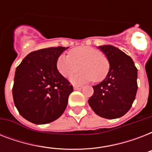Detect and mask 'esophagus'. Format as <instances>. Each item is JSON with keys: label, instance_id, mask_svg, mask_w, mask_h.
Returning <instances> with one entry per match:
<instances>
[{"label": "esophagus", "instance_id": "obj_1", "mask_svg": "<svg viewBox=\"0 0 152 152\" xmlns=\"http://www.w3.org/2000/svg\"><path fill=\"white\" fill-rule=\"evenodd\" d=\"M83 88V86H80V85H74L73 86L74 90H80V89H82Z\"/></svg>", "mask_w": 152, "mask_h": 152}]
</instances>
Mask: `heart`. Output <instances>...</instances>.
I'll return each instance as SVG.
<instances>
[{"label":"heart","mask_w":152,"mask_h":152,"mask_svg":"<svg viewBox=\"0 0 152 152\" xmlns=\"http://www.w3.org/2000/svg\"><path fill=\"white\" fill-rule=\"evenodd\" d=\"M57 71L64 77H69L72 83H86L103 80L110 71V61L106 55L91 46H80L72 49L69 55H60L56 63Z\"/></svg>","instance_id":"1"}]
</instances>
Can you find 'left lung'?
<instances>
[{
	"label": "left lung",
	"mask_w": 152,
	"mask_h": 152,
	"mask_svg": "<svg viewBox=\"0 0 152 152\" xmlns=\"http://www.w3.org/2000/svg\"><path fill=\"white\" fill-rule=\"evenodd\" d=\"M110 61L108 75L97 85L88 103L97 115L107 119L122 117L129 110L137 91V69L129 56L111 45L99 46Z\"/></svg>",
	"instance_id": "8db88e82"
}]
</instances>
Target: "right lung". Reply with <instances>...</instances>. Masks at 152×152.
<instances>
[{"label": "right lung", "instance_id": "obj_1", "mask_svg": "<svg viewBox=\"0 0 152 152\" xmlns=\"http://www.w3.org/2000/svg\"><path fill=\"white\" fill-rule=\"evenodd\" d=\"M69 47H50L30 53L15 69L12 95L16 109L28 121L44 125L66 109L72 86L57 71L56 63Z\"/></svg>", "mask_w": 152, "mask_h": 152}]
</instances>
